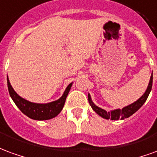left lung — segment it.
Returning a JSON list of instances; mask_svg holds the SVG:
<instances>
[{
  "label": "left lung",
  "mask_w": 157,
  "mask_h": 157,
  "mask_svg": "<svg viewBox=\"0 0 157 157\" xmlns=\"http://www.w3.org/2000/svg\"><path fill=\"white\" fill-rule=\"evenodd\" d=\"M152 80H153V75H152L151 74V78H150L149 84H148V87H147V89H146V92L144 93V94H143L139 99H137L136 102L130 104V105H127V106L124 107L122 109H114V110H111V111L107 112L106 110H105V109H103L101 108H99L97 105H95L94 104V102L92 101V99H91V96H90V94H88V99H89L90 105V106L92 107L93 109H94L99 116H101V117L104 118V119H106V120L110 119L112 121L124 120L125 118H128L130 117V116H131L134 113H136V112L144 105V103L146 102V99H147V98H148V96H149L150 94V92H151V90Z\"/></svg>",
  "instance_id": "left-lung-1"
}]
</instances>
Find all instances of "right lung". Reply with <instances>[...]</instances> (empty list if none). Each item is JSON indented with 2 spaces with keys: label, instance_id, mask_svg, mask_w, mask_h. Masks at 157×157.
<instances>
[{
  "label": "right lung",
  "instance_id": "add662e5",
  "mask_svg": "<svg viewBox=\"0 0 157 157\" xmlns=\"http://www.w3.org/2000/svg\"><path fill=\"white\" fill-rule=\"evenodd\" d=\"M73 83H69L66 88L63 94L58 100L48 104H36L28 101L27 99L21 98L16 93L10 83L7 76V86L10 96L14 101L21 111L33 120L36 121H46L56 117L61 112L65 104V100L69 93Z\"/></svg>",
  "mask_w": 157,
  "mask_h": 157
}]
</instances>
